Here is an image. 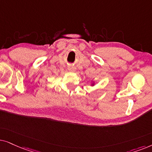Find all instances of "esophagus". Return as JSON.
Returning <instances> with one entry per match:
<instances>
[{"mask_svg":"<svg viewBox=\"0 0 152 152\" xmlns=\"http://www.w3.org/2000/svg\"><path fill=\"white\" fill-rule=\"evenodd\" d=\"M68 69L70 71V72H75V70H76V68H75V66H69L68 67Z\"/></svg>","mask_w":152,"mask_h":152,"instance_id":"1","label":"esophagus"}]
</instances>
